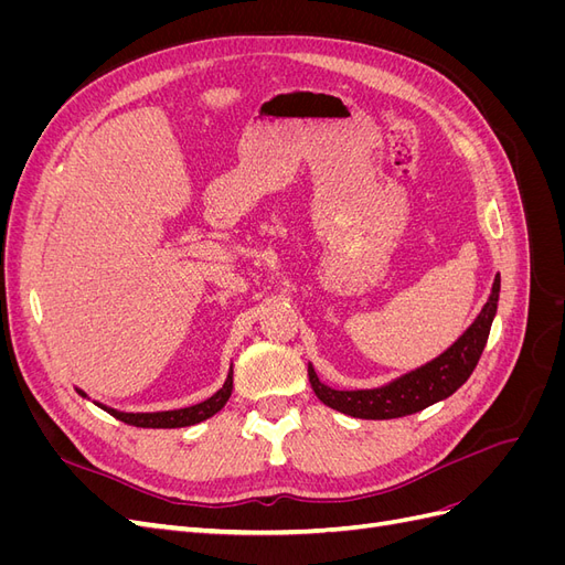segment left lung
I'll return each mask as SVG.
<instances>
[{"instance_id":"left-lung-1","label":"left lung","mask_w":565,"mask_h":565,"mask_svg":"<svg viewBox=\"0 0 565 565\" xmlns=\"http://www.w3.org/2000/svg\"><path fill=\"white\" fill-rule=\"evenodd\" d=\"M500 299V276H494L492 292L486 306L471 322V328L461 334L455 344L413 372L393 380L380 388L365 391H337L318 380L316 370L309 365V382L316 396L339 413L358 417V419H396L419 413L452 393L469 380V374L478 365L486 341L490 334V324L494 313H498Z\"/></svg>"}]
</instances>
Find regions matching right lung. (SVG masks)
Here are the masks:
<instances>
[{
  "instance_id": "1",
  "label": "right lung",
  "mask_w": 565,
  "mask_h": 565,
  "mask_svg": "<svg viewBox=\"0 0 565 565\" xmlns=\"http://www.w3.org/2000/svg\"><path fill=\"white\" fill-rule=\"evenodd\" d=\"M231 391H233V370L228 372L224 386H221L212 398L202 401L198 405H191V407L164 409V413H119V409H113L108 405H100V403H96V405L104 407L108 415H113L115 419L125 422L129 426H141V429H181V426H193L198 422H204L212 415H216L218 409L224 407L226 401L231 398ZM77 393L87 398V393L84 391L77 388Z\"/></svg>"
}]
</instances>
